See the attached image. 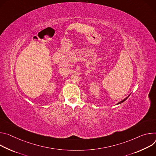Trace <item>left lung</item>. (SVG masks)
Wrapping results in <instances>:
<instances>
[{
	"label": "left lung",
	"instance_id": "obj_1",
	"mask_svg": "<svg viewBox=\"0 0 156 156\" xmlns=\"http://www.w3.org/2000/svg\"><path fill=\"white\" fill-rule=\"evenodd\" d=\"M129 96H128V97H126V98H125L123 100H122V101H121L120 102H119V103H118V104H120V103H123V102H124V101H125V100H126V99H127V98L129 97Z\"/></svg>",
	"mask_w": 156,
	"mask_h": 156
}]
</instances>
